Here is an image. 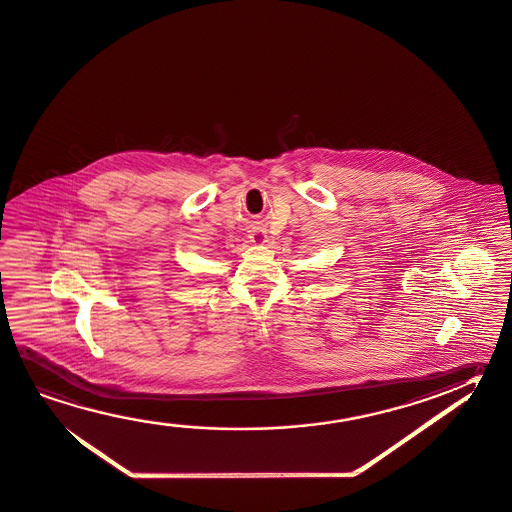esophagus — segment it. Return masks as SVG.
I'll return each mask as SVG.
<instances>
[{
	"instance_id": "obj_1",
	"label": "esophagus",
	"mask_w": 512,
	"mask_h": 512,
	"mask_svg": "<svg viewBox=\"0 0 512 512\" xmlns=\"http://www.w3.org/2000/svg\"><path fill=\"white\" fill-rule=\"evenodd\" d=\"M249 238H251V242L254 243V245H265V243L269 242L267 238V233L261 229V227H254L252 229L251 234H249Z\"/></svg>"
}]
</instances>
